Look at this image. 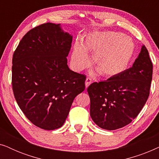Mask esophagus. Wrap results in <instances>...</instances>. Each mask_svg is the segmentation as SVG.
<instances>
[{"instance_id":"34e87169","label":"esophagus","mask_w":159,"mask_h":159,"mask_svg":"<svg viewBox=\"0 0 159 159\" xmlns=\"http://www.w3.org/2000/svg\"><path fill=\"white\" fill-rule=\"evenodd\" d=\"M91 83H92V80H91L90 77H87L86 78V80H85V86H86V88H88V87L90 85Z\"/></svg>"}]
</instances>
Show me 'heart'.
Returning a JSON list of instances; mask_svg holds the SVG:
<instances>
[{
    "mask_svg": "<svg viewBox=\"0 0 159 159\" xmlns=\"http://www.w3.org/2000/svg\"><path fill=\"white\" fill-rule=\"evenodd\" d=\"M95 52L93 63L101 75L111 77L127 68L133 56L134 45L129 37L115 32H97L84 43H75L71 62L73 69L80 71L90 64L88 51Z\"/></svg>",
    "mask_w": 159,
    "mask_h": 159,
    "instance_id": "b5f03b06",
    "label": "heart"
}]
</instances>
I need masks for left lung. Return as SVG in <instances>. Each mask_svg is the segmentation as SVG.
<instances>
[{
    "mask_svg": "<svg viewBox=\"0 0 159 159\" xmlns=\"http://www.w3.org/2000/svg\"><path fill=\"white\" fill-rule=\"evenodd\" d=\"M152 75L153 64L143 45L131 68L88 88L93 121L107 130L129 125L148 98Z\"/></svg>",
    "mask_w": 159,
    "mask_h": 159,
    "instance_id": "8db88e82",
    "label": "left lung"
}]
</instances>
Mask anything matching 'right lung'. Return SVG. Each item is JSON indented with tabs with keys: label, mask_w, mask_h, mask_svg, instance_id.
<instances>
[{
	"label": "right lung",
	"mask_w": 159,
	"mask_h": 159,
	"mask_svg": "<svg viewBox=\"0 0 159 159\" xmlns=\"http://www.w3.org/2000/svg\"><path fill=\"white\" fill-rule=\"evenodd\" d=\"M72 36L60 25L45 23L23 37L12 58V88L26 117L37 127H61L72 102L85 89L84 75L67 65Z\"/></svg>",
	"instance_id": "obj_1"
}]
</instances>
